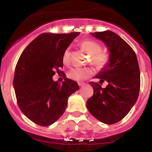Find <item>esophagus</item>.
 <instances>
[{
	"mask_svg": "<svg viewBox=\"0 0 152 152\" xmlns=\"http://www.w3.org/2000/svg\"><path fill=\"white\" fill-rule=\"evenodd\" d=\"M78 85H79V87H82V86L84 85V83H83V82H79V83H78Z\"/></svg>",
	"mask_w": 152,
	"mask_h": 152,
	"instance_id": "esophagus-1",
	"label": "esophagus"
}]
</instances>
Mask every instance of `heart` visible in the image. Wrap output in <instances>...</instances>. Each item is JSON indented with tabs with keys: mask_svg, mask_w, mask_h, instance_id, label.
<instances>
[{
	"mask_svg": "<svg viewBox=\"0 0 152 152\" xmlns=\"http://www.w3.org/2000/svg\"><path fill=\"white\" fill-rule=\"evenodd\" d=\"M80 47L84 52L91 55L92 64L97 68H103L110 61V55L107 51L101 50L102 46L99 42L94 40L87 39L80 42ZM62 61L64 64L70 61V47L64 51ZM93 70L91 68H79L73 67L67 72L68 78L76 81H82L88 79L93 75Z\"/></svg>",
	"mask_w": 152,
	"mask_h": 152,
	"instance_id": "b5f03b06",
	"label": "heart"
}]
</instances>
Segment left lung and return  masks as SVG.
Listing matches in <instances>:
<instances>
[{
    "mask_svg": "<svg viewBox=\"0 0 152 152\" xmlns=\"http://www.w3.org/2000/svg\"><path fill=\"white\" fill-rule=\"evenodd\" d=\"M110 50V61L91 81L94 94L87 101V108L99 121L114 124L129 113L136 102L140 90V70L136 55L125 40L112 31L92 33ZM107 81L102 88L100 84Z\"/></svg>",
    "mask_w": 152,
    "mask_h": 152,
    "instance_id": "8db88e82",
    "label": "left lung"
}]
</instances>
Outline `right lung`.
<instances>
[{"label": "right lung", "instance_id": "1", "mask_svg": "<svg viewBox=\"0 0 152 152\" xmlns=\"http://www.w3.org/2000/svg\"><path fill=\"white\" fill-rule=\"evenodd\" d=\"M79 35L42 33L27 45L17 63L13 87L23 113L36 124L49 126L62 116L70 95L79 89L77 83L64 78L53 81L61 72L63 52Z\"/></svg>", "mask_w": 152, "mask_h": 152}]
</instances>
